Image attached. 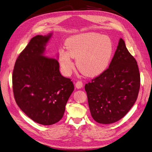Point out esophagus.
<instances>
[{
	"label": "esophagus",
	"mask_w": 152,
	"mask_h": 152,
	"mask_svg": "<svg viewBox=\"0 0 152 152\" xmlns=\"http://www.w3.org/2000/svg\"><path fill=\"white\" fill-rule=\"evenodd\" d=\"M83 83L81 81H77L76 83V84H75L76 87L77 88H78V89L81 88L83 87Z\"/></svg>",
	"instance_id": "esophagus-1"
}]
</instances>
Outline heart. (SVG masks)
<instances>
[{
    "label": "heart",
    "instance_id": "heart-1",
    "mask_svg": "<svg viewBox=\"0 0 152 152\" xmlns=\"http://www.w3.org/2000/svg\"><path fill=\"white\" fill-rule=\"evenodd\" d=\"M67 51L61 49L58 58L64 74L69 75L76 58V66L83 75L95 77L108 67L113 53L114 46L107 36L95 32L81 33L71 37L66 42Z\"/></svg>",
    "mask_w": 152,
    "mask_h": 152
}]
</instances>
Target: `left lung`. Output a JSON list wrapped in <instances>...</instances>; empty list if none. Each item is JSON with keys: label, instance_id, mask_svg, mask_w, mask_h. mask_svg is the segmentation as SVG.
I'll return each instance as SVG.
<instances>
[{"label": "left lung", "instance_id": "obj_1", "mask_svg": "<svg viewBox=\"0 0 152 152\" xmlns=\"http://www.w3.org/2000/svg\"><path fill=\"white\" fill-rule=\"evenodd\" d=\"M140 87L137 62L120 38L108 69L85 85L93 119L105 124L122 119L134 104Z\"/></svg>", "mask_w": 152, "mask_h": 152}]
</instances>
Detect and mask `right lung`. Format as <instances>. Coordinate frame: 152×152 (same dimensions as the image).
I'll return each mask as SVG.
<instances>
[{"instance_id": "1", "label": "right lung", "mask_w": 152, "mask_h": 152, "mask_svg": "<svg viewBox=\"0 0 152 152\" xmlns=\"http://www.w3.org/2000/svg\"><path fill=\"white\" fill-rule=\"evenodd\" d=\"M52 33L33 37L20 53L12 72V89L16 104L31 119L52 125L64 115L74 90L69 78L62 76L55 58L43 56Z\"/></svg>"}]
</instances>
